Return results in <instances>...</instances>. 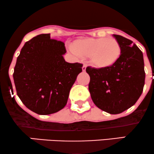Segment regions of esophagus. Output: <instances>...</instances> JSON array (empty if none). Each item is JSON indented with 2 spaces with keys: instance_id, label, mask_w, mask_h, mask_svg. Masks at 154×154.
<instances>
[{
  "instance_id": "1",
  "label": "esophagus",
  "mask_w": 154,
  "mask_h": 154,
  "mask_svg": "<svg viewBox=\"0 0 154 154\" xmlns=\"http://www.w3.org/2000/svg\"><path fill=\"white\" fill-rule=\"evenodd\" d=\"M86 68V65H85V64H84V65H83V67H82V70H83V71H85Z\"/></svg>"
}]
</instances>
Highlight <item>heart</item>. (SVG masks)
<instances>
[{"label": "heart", "instance_id": "b5f03b06", "mask_svg": "<svg viewBox=\"0 0 154 154\" xmlns=\"http://www.w3.org/2000/svg\"><path fill=\"white\" fill-rule=\"evenodd\" d=\"M74 54L89 57L97 68H108L117 63L122 54L119 42L113 38H86L74 41L70 46Z\"/></svg>", "mask_w": 154, "mask_h": 154}]
</instances>
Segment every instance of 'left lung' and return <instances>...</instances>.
I'll return each instance as SVG.
<instances>
[{
  "label": "left lung",
  "instance_id": "1",
  "mask_svg": "<svg viewBox=\"0 0 154 154\" xmlns=\"http://www.w3.org/2000/svg\"><path fill=\"white\" fill-rule=\"evenodd\" d=\"M113 37L122 47L117 63L108 68L87 67L89 90L93 103L110 114H119L135 104L143 90L146 73L143 54L131 40Z\"/></svg>",
  "mask_w": 154,
  "mask_h": 154
}]
</instances>
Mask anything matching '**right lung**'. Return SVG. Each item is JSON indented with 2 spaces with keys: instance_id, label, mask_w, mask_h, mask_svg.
Here are the masks:
<instances>
[{
  "instance_id": "add662e5",
  "label": "right lung",
  "mask_w": 154,
  "mask_h": 154,
  "mask_svg": "<svg viewBox=\"0 0 154 154\" xmlns=\"http://www.w3.org/2000/svg\"><path fill=\"white\" fill-rule=\"evenodd\" d=\"M65 44L41 34L27 41L17 59L13 77L17 95L40 115L62 110L70 89L82 72L81 63H67Z\"/></svg>"
}]
</instances>
